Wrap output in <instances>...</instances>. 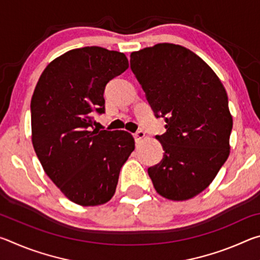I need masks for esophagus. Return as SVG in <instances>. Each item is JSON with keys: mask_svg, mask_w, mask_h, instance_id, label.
Returning a JSON list of instances; mask_svg holds the SVG:
<instances>
[{"mask_svg": "<svg viewBox=\"0 0 260 260\" xmlns=\"http://www.w3.org/2000/svg\"><path fill=\"white\" fill-rule=\"evenodd\" d=\"M144 136H146V134H144V132L140 131V132H138V133L134 134V139H135L136 142H141V141L144 139Z\"/></svg>", "mask_w": 260, "mask_h": 260, "instance_id": "1", "label": "esophagus"}]
</instances>
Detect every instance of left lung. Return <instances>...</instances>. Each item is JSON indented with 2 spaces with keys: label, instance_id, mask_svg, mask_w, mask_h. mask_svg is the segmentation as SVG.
<instances>
[{
  "label": "left lung",
  "instance_id": "8db88e82",
  "mask_svg": "<svg viewBox=\"0 0 260 260\" xmlns=\"http://www.w3.org/2000/svg\"><path fill=\"white\" fill-rule=\"evenodd\" d=\"M131 68L166 121L165 133L156 136L164 158L148 169L153 187L167 200H190L230 156L233 118L225 87L200 56L173 43L133 51Z\"/></svg>",
  "mask_w": 260,
  "mask_h": 260
}]
</instances>
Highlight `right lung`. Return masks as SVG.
Returning a JSON list of instances; mask_svg holds the SVG:
<instances>
[{
	"instance_id": "1",
	"label": "right lung",
	"mask_w": 260,
	"mask_h": 260,
	"mask_svg": "<svg viewBox=\"0 0 260 260\" xmlns=\"http://www.w3.org/2000/svg\"><path fill=\"white\" fill-rule=\"evenodd\" d=\"M128 69L125 54L101 47L72 49L43 70L30 100L32 143L46 174L82 206L109 202L135 148L126 131H90L104 112V88Z\"/></svg>"
}]
</instances>
